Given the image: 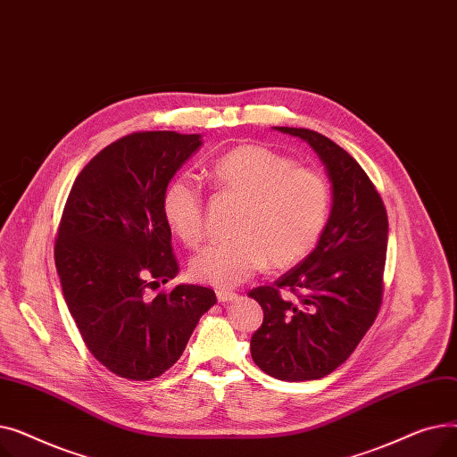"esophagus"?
I'll return each instance as SVG.
<instances>
[{"instance_id": "34e87169", "label": "esophagus", "mask_w": 457, "mask_h": 457, "mask_svg": "<svg viewBox=\"0 0 457 457\" xmlns=\"http://www.w3.org/2000/svg\"><path fill=\"white\" fill-rule=\"evenodd\" d=\"M216 298H219L220 303H228V302H233L237 298V295L231 291H216Z\"/></svg>"}]
</instances>
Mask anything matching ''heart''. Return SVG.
I'll list each match as a JSON object with an SVG mask.
<instances>
[{
  "label": "heart",
  "mask_w": 457,
  "mask_h": 457,
  "mask_svg": "<svg viewBox=\"0 0 457 457\" xmlns=\"http://www.w3.org/2000/svg\"><path fill=\"white\" fill-rule=\"evenodd\" d=\"M212 187L243 202L233 224V241L212 243L190 262L196 281L231 289L267 265H296L322 237L329 216V185L313 168L261 144H243L209 168ZM162 216L179 241L196 248L205 237V207L200 187L178 176L164 187Z\"/></svg>",
  "instance_id": "heart-1"
}]
</instances>
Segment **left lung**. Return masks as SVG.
<instances>
[{
    "label": "left lung",
    "mask_w": 457,
    "mask_h": 457,
    "mask_svg": "<svg viewBox=\"0 0 457 457\" xmlns=\"http://www.w3.org/2000/svg\"><path fill=\"white\" fill-rule=\"evenodd\" d=\"M305 140L328 168L333 205L317 248L274 285L252 289L262 324L253 363L283 381L320 379L343 365L374 324L383 296L387 211L367 172L328 137L276 128ZM283 292H291L283 297Z\"/></svg>",
    "instance_id": "8db88e82"
}]
</instances>
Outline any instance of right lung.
<instances>
[{
	"label": "right lung",
	"mask_w": 457,
	"mask_h": 457,
	"mask_svg": "<svg viewBox=\"0 0 457 457\" xmlns=\"http://www.w3.org/2000/svg\"><path fill=\"white\" fill-rule=\"evenodd\" d=\"M200 146V135H126L90 159L64 204L54 250L62 295L90 353L120 378L166 372L216 303L200 285L148 296L179 272L161 200Z\"/></svg>",
	"instance_id": "right-lung-1"
}]
</instances>
